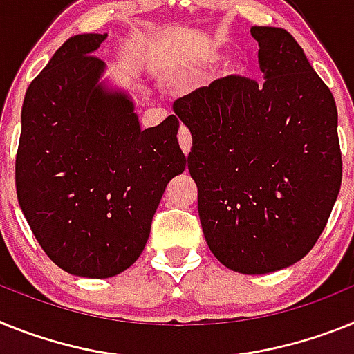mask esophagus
Wrapping results in <instances>:
<instances>
[{
	"label": "esophagus",
	"mask_w": 354,
	"mask_h": 354,
	"mask_svg": "<svg viewBox=\"0 0 354 354\" xmlns=\"http://www.w3.org/2000/svg\"><path fill=\"white\" fill-rule=\"evenodd\" d=\"M178 140H180V146L183 149L185 155H189L190 146H192V137H190V131L187 126H180V135H178Z\"/></svg>",
	"instance_id": "esophagus-1"
}]
</instances>
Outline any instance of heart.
<instances>
[{"label":"heart","mask_w":354,"mask_h":354,"mask_svg":"<svg viewBox=\"0 0 354 354\" xmlns=\"http://www.w3.org/2000/svg\"><path fill=\"white\" fill-rule=\"evenodd\" d=\"M215 58H217V55H215V57H212V60H215Z\"/></svg>","instance_id":"1"}]
</instances>
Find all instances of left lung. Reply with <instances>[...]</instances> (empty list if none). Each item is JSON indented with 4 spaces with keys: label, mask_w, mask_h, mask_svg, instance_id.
Here are the masks:
<instances>
[{
    "label": "left lung",
    "mask_w": 354,
    "mask_h": 354,
    "mask_svg": "<svg viewBox=\"0 0 354 354\" xmlns=\"http://www.w3.org/2000/svg\"><path fill=\"white\" fill-rule=\"evenodd\" d=\"M263 82L215 80L180 97L189 171L215 258L242 274L296 263L330 219L342 183L337 104L283 28L253 26Z\"/></svg>",
    "instance_id": "1"
}]
</instances>
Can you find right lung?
Returning a JSON list of instances; mask_svg holds the SVG:
<instances>
[{"instance_id":"obj_1","label":"right lung","mask_w":354,"mask_h":354,"mask_svg":"<svg viewBox=\"0 0 354 354\" xmlns=\"http://www.w3.org/2000/svg\"><path fill=\"white\" fill-rule=\"evenodd\" d=\"M106 35L67 39L30 84L15 190L30 228L60 269L110 278L144 251L169 180L189 162L176 115L140 130L133 103L100 84Z\"/></svg>"}]
</instances>
